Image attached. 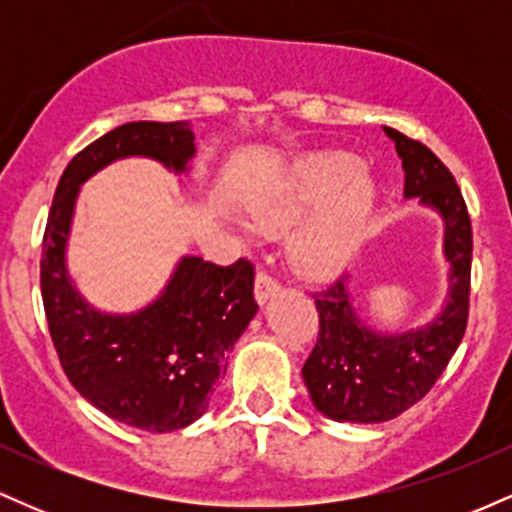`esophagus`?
Masks as SVG:
<instances>
[{"instance_id": "1", "label": "esophagus", "mask_w": 512, "mask_h": 512, "mask_svg": "<svg viewBox=\"0 0 512 512\" xmlns=\"http://www.w3.org/2000/svg\"><path fill=\"white\" fill-rule=\"evenodd\" d=\"M279 291H281L279 281H276L269 272L260 269V272H257V276H255V298H257V303H267L269 298L276 296Z\"/></svg>"}]
</instances>
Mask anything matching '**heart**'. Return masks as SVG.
Segmentation results:
<instances>
[{"label":"heart","mask_w":512,"mask_h":512,"mask_svg":"<svg viewBox=\"0 0 512 512\" xmlns=\"http://www.w3.org/2000/svg\"><path fill=\"white\" fill-rule=\"evenodd\" d=\"M375 185L354 154H320L308 158L289 175L262 207L252 211L257 231L279 233L298 226L291 245L293 262L305 274H334L351 260L361 243Z\"/></svg>","instance_id":"b5f03b06"}]
</instances>
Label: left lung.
<instances>
[{"mask_svg": "<svg viewBox=\"0 0 512 512\" xmlns=\"http://www.w3.org/2000/svg\"><path fill=\"white\" fill-rule=\"evenodd\" d=\"M383 129L402 158L404 197H419L445 223L450 284L436 320L399 334L370 330L356 315L346 279L315 293L320 332L303 380L317 411L349 424H383L424 399L460 346L469 315L472 221L460 187L428 146Z\"/></svg>", "mask_w": 512, "mask_h": 512, "instance_id": "left-lung-1", "label": "left lung"}]
</instances>
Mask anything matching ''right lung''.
<instances>
[{
  "label": "right lung",
  "mask_w": 512,
  "mask_h": 512,
  "mask_svg": "<svg viewBox=\"0 0 512 512\" xmlns=\"http://www.w3.org/2000/svg\"><path fill=\"white\" fill-rule=\"evenodd\" d=\"M190 122H127L79 151L52 199L40 289L57 356L81 397L120 424L151 433L195 424L226 373V351L257 313L255 267L182 257L154 303L127 315L101 313L74 289L67 240L81 185L127 156L185 173L195 156Z\"/></svg>",
  "instance_id": "1"
}]
</instances>
